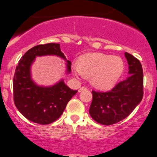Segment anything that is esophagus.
Segmentation results:
<instances>
[{
  "label": "esophagus",
  "instance_id": "1",
  "mask_svg": "<svg viewBox=\"0 0 157 157\" xmlns=\"http://www.w3.org/2000/svg\"><path fill=\"white\" fill-rule=\"evenodd\" d=\"M85 90H87V87H81L80 89L78 90V92H79V93H81V92H82V91Z\"/></svg>",
  "mask_w": 157,
  "mask_h": 157
}]
</instances>
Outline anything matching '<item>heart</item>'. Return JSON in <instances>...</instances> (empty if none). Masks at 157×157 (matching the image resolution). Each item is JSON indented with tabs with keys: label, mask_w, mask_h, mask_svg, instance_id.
<instances>
[{
	"label": "heart",
	"mask_w": 157,
	"mask_h": 157,
	"mask_svg": "<svg viewBox=\"0 0 157 157\" xmlns=\"http://www.w3.org/2000/svg\"><path fill=\"white\" fill-rule=\"evenodd\" d=\"M124 64L119 56L106 54L87 53L73 61L72 71L79 78L90 77L91 84L100 90L110 89L122 75Z\"/></svg>",
	"instance_id": "b5f03b06"
}]
</instances>
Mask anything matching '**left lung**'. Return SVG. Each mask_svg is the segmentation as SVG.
<instances>
[{
	"instance_id": "8db88e82",
	"label": "left lung",
	"mask_w": 157,
	"mask_h": 157,
	"mask_svg": "<svg viewBox=\"0 0 157 157\" xmlns=\"http://www.w3.org/2000/svg\"><path fill=\"white\" fill-rule=\"evenodd\" d=\"M129 76L118 83L111 90H93L89 113L95 121L105 125L119 122L131 113L143 97V70L140 61L124 52Z\"/></svg>"
}]
</instances>
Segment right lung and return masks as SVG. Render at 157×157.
Masks as SVG:
<instances>
[{
    "label": "right lung",
    "mask_w": 157,
    "mask_h": 157,
    "mask_svg": "<svg viewBox=\"0 0 157 157\" xmlns=\"http://www.w3.org/2000/svg\"><path fill=\"white\" fill-rule=\"evenodd\" d=\"M56 56L66 61V74L71 73V62L61 52L59 44L50 43L33 47L22 56L13 78L14 101L24 117L33 122L47 124L57 120L68 101L77 93L61 78L51 86L36 84L32 78L31 67L37 56Z\"/></svg>",
    "instance_id": "1"
}]
</instances>
